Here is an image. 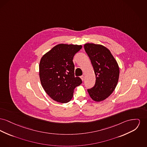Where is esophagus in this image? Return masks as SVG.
<instances>
[{
  "instance_id": "34e87169",
  "label": "esophagus",
  "mask_w": 147,
  "mask_h": 147,
  "mask_svg": "<svg viewBox=\"0 0 147 147\" xmlns=\"http://www.w3.org/2000/svg\"><path fill=\"white\" fill-rule=\"evenodd\" d=\"M80 78H81V79H82V80H83V81L84 80V76H82L80 77Z\"/></svg>"
}]
</instances>
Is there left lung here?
Instances as JSON below:
<instances>
[{"label":"left lung","mask_w":147,"mask_h":147,"mask_svg":"<svg viewBox=\"0 0 147 147\" xmlns=\"http://www.w3.org/2000/svg\"><path fill=\"white\" fill-rule=\"evenodd\" d=\"M84 47L91 61L96 78L94 86L87 90L93 100L100 102L111 95L117 86L119 66L110 51L103 45L86 43Z\"/></svg>","instance_id":"8db88e82"}]
</instances>
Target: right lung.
Segmentation results:
<instances>
[{
    "label": "right lung",
    "mask_w": 147,
    "mask_h": 147,
    "mask_svg": "<svg viewBox=\"0 0 147 147\" xmlns=\"http://www.w3.org/2000/svg\"><path fill=\"white\" fill-rule=\"evenodd\" d=\"M82 48L81 45L60 44L45 54L39 63L40 80L45 92L54 100L69 102L74 89L82 83L74 76V55Z\"/></svg>",
    "instance_id": "right-lung-1"
}]
</instances>
